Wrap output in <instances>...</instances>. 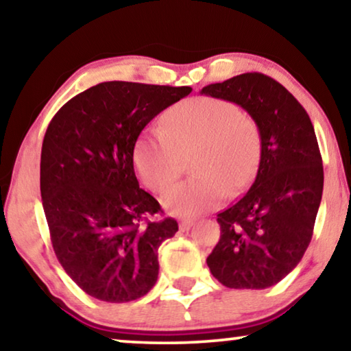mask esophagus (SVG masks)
Masks as SVG:
<instances>
[{"label":"esophagus","instance_id":"34e87169","mask_svg":"<svg viewBox=\"0 0 351 351\" xmlns=\"http://www.w3.org/2000/svg\"><path fill=\"white\" fill-rule=\"evenodd\" d=\"M192 226H193V221H181L180 222V230H181V232H189Z\"/></svg>","mask_w":351,"mask_h":351}]
</instances>
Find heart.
I'll list each match as a JSON object with an SVG mask.
<instances>
[{
    "instance_id": "1",
    "label": "heart",
    "mask_w": 351,
    "mask_h": 351,
    "mask_svg": "<svg viewBox=\"0 0 351 351\" xmlns=\"http://www.w3.org/2000/svg\"><path fill=\"white\" fill-rule=\"evenodd\" d=\"M193 148V175L162 197L173 216H195L216 208L226 193H239L257 169L260 132L255 119L222 99H191L162 118L160 130L138 138L134 164L143 184L164 192L181 173V159Z\"/></svg>"
}]
</instances>
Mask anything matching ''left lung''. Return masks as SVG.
<instances>
[{
    "instance_id": "obj_1",
    "label": "left lung",
    "mask_w": 351,
    "mask_h": 351,
    "mask_svg": "<svg viewBox=\"0 0 351 351\" xmlns=\"http://www.w3.org/2000/svg\"><path fill=\"white\" fill-rule=\"evenodd\" d=\"M200 93L243 107L258 125L261 146L250 189L217 214L221 239L206 263L228 289H268L295 269L312 239L323 193L315 130L295 96L258 72Z\"/></svg>"
}]
</instances>
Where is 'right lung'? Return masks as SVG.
Wrapping results in <instances>:
<instances>
[{
	"label": "right lung",
	"mask_w": 351,
	"mask_h": 351,
	"mask_svg": "<svg viewBox=\"0 0 351 351\" xmlns=\"http://www.w3.org/2000/svg\"><path fill=\"white\" fill-rule=\"evenodd\" d=\"M191 91L104 82L66 102L47 128L40 197L51 244L71 279L96 300H138L158 280V249L178 223L148 221L160 205L140 189L134 148L145 125Z\"/></svg>",
	"instance_id": "add662e5"
}]
</instances>
